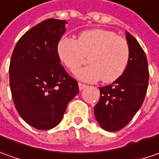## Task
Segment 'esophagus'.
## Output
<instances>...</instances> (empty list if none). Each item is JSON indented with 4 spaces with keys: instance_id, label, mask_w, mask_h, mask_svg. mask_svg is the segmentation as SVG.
Returning <instances> with one entry per match:
<instances>
[{
    "instance_id": "esophagus-1",
    "label": "esophagus",
    "mask_w": 159,
    "mask_h": 159,
    "mask_svg": "<svg viewBox=\"0 0 159 159\" xmlns=\"http://www.w3.org/2000/svg\"><path fill=\"white\" fill-rule=\"evenodd\" d=\"M78 86H79L80 90H84V88H86V87H87V85L84 84H82V83H78Z\"/></svg>"
}]
</instances>
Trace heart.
I'll return each mask as SVG.
<instances>
[{
  "label": "heart",
  "mask_w": 159,
  "mask_h": 159,
  "mask_svg": "<svg viewBox=\"0 0 159 159\" xmlns=\"http://www.w3.org/2000/svg\"><path fill=\"white\" fill-rule=\"evenodd\" d=\"M57 54L61 61L74 72L84 62L90 63L76 71V76L86 82L101 78L104 83L119 79L128 67L130 48L128 41L113 31L90 29L82 31L76 40L63 37L57 44Z\"/></svg>",
  "instance_id": "obj_1"
}]
</instances>
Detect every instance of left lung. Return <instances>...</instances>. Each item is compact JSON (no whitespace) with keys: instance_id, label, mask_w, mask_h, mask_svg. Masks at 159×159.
<instances>
[{"instance_id":"8db88e82","label":"left lung","mask_w":159,"mask_h":159,"mask_svg":"<svg viewBox=\"0 0 159 159\" xmlns=\"http://www.w3.org/2000/svg\"><path fill=\"white\" fill-rule=\"evenodd\" d=\"M130 58L123 75L112 84L99 87L100 98L94 107L102 129L116 132L126 127L142 107L149 84L148 61L137 40L127 31Z\"/></svg>"}]
</instances>
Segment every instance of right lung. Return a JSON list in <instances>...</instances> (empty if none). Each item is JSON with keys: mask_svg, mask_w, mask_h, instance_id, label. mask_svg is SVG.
<instances>
[{"mask_svg": "<svg viewBox=\"0 0 159 159\" xmlns=\"http://www.w3.org/2000/svg\"><path fill=\"white\" fill-rule=\"evenodd\" d=\"M64 20L49 18L17 41L9 64V85L16 109L26 123L40 130L56 127L79 91L57 54L66 31Z\"/></svg>", "mask_w": 159, "mask_h": 159, "instance_id": "1", "label": "right lung"}]
</instances>
